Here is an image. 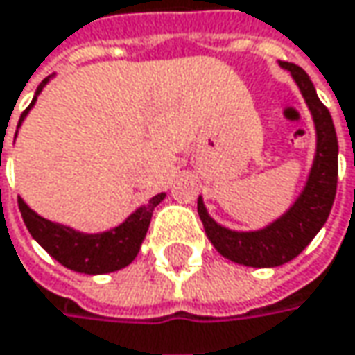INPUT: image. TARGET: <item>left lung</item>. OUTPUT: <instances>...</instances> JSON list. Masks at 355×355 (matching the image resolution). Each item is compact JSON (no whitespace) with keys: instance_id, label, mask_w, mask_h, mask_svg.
Returning a JSON list of instances; mask_svg holds the SVG:
<instances>
[{"instance_id":"8db88e82","label":"left lung","mask_w":355,"mask_h":355,"mask_svg":"<svg viewBox=\"0 0 355 355\" xmlns=\"http://www.w3.org/2000/svg\"><path fill=\"white\" fill-rule=\"evenodd\" d=\"M279 66L291 72L300 86L307 108L311 110L318 148L305 189L291 209L259 231H231L209 217L202 198L198 197L197 211L202 220L205 233L213 247L223 257L247 267H277L295 259L311 239L320 233L329 217L336 189H338V136L329 110L318 98V92L300 66L279 62Z\"/></svg>"}]
</instances>
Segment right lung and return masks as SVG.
Segmentation results:
<instances>
[{"instance_id": "add662e5", "label": "right lung", "mask_w": 355, "mask_h": 355, "mask_svg": "<svg viewBox=\"0 0 355 355\" xmlns=\"http://www.w3.org/2000/svg\"><path fill=\"white\" fill-rule=\"evenodd\" d=\"M48 80H50V76L46 80H42V84L37 86L32 104L24 110L17 126H21L24 118L35 104L37 96L48 84ZM162 198H164V193L155 195L144 207L136 209L122 225H118L110 231H104V233H96V235L80 233L66 225L40 217L24 202V198H17V205H19V213L24 217L28 231L53 259L78 273L102 275V273L118 271L135 261L140 251V245L146 237L148 225L153 219V211Z\"/></svg>"}]
</instances>
